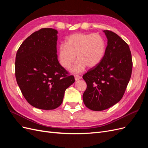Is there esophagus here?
Returning a JSON list of instances; mask_svg holds the SVG:
<instances>
[{"instance_id":"esophagus-1","label":"esophagus","mask_w":148,"mask_h":148,"mask_svg":"<svg viewBox=\"0 0 148 148\" xmlns=\"http://www.w3.org/2000/svg\"><path fill=\"white\" fill-rule=\"evenodd\" d=\"M81 78H82V77H81V76H78V75H76V76H75V81H78L79 79H80Z\"/></svg>"}]
</instances>
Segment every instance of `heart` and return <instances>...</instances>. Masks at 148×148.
Masks as SVG:
<instances>
[{"mask_svg": "<svg viewBox=\"0 0 148 148\" xmlns=\"http://www.w3.org/2000/svg\"><path fill=\"white\" fill-rule=\"evenodd\" d=\"M106 51V43L99 34L76 33L66 40V45L59 47V60L65 69H69L77 56L78 61L72 69L75 73L82 72L86 66L93 68L102 60Z\"/></svg>", "mask_w": 148, "mask_h": 148, "instance_id": "heart-1", "label": "heart"}]
</instances>
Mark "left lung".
Listing matches in <instances>:
<instances>
[{
	"instance_id": "8db88e82",
	"label": "left lung",
	"mask_w": 148,
	"mask_h": 148,
	"mask_svg": "<svg viewBox=\"0 0 148 148\" xmlns=\"http://www.w3.org/2000/svg\"><path fill=\"white\" fill-rule=\"evenodd\" d=\"M107 38L104 57L83 76L87 88L83 95L86 107L93 111L110 108L121 100L132 75V59L129 45L119 35L103 30Z\"/></svg>"
}]
</instances>
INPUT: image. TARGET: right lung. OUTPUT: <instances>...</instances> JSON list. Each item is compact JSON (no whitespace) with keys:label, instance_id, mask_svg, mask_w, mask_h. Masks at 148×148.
I'll list each match as a JSON object with an SVG mask.
<instances>
[{"label":"right lung","instance_id":"1","mask_svg":"<svg viewBox=\"0 0 148 148\" xmlns=\"http://www.w3.org/2000/svg\"><path fill=\"white\" fill-rule=\"evenodd\" d=\"M58 32L43 28L34 32L19 48L15 76L27 102L35 108L54 110L62 103L65 90L75 82L73 75L58 59Z\"/></svg>","mask_w":148,"mask_h":148}]
</instances>
